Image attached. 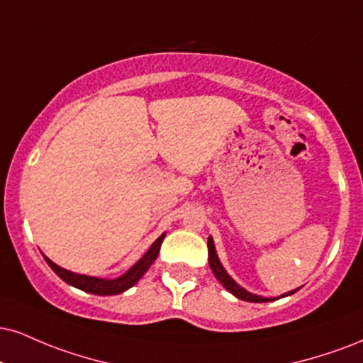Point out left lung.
<instances>
[{
  "label": "left lung",
  "mask_w": 363,
  "mask_h": 363,
  "mask_svg": "<svg viewBox=\"0 0 363 363\" xmlns=\"http://www.w3.org/2000/svg\"><path fill=\"white\" fill-rule=\"evenodd\" d=\"M208 260H209V267H211L213 274H215V277L221 282V286H223L226 291H230L231 294L235 296V298H238L242 301H248V303H267V301H276V298H264V296L252 294V292L243 289L240 284H237L233 281V279H231L230 274L225 270L223 264H221L220 259H218L216 247H215V242H213V237L208 238ZM296 291H298V289L286 292V294H282L281 298H286V296L294 294Z\"/></svg>",
  "instance_id": "left-lung-1"
}]
</instances>
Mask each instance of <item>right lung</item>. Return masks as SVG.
<instances>
[{
  "label": "right lung",
  "instance_id": "right-lung-1",
  "mask_svg": "<svg viewBox=\"0 0 363 363\" xmlns=\"http://www.w3.org/2000/svg\"><path fill=\"white\" fill-rule=\"evenodd\" d=\"M165 238V233L160 235L159 238L152 243L150 248L145 252V255L140 259L137 264H133L132 267L126 270L125 274H121L120 277L116 279H99V277H91V276H82V274H76L71 272V270L62 269L60 265H57L52 262L49 257L43 255L49 267L54 270V272L62 279L64 282H67L69 286L77 287V289L89 292V294H98V296H115V294H121L130 287H133L140 279L143 277V274L150 269V265L154 264L157 255H159L160 245H162Z\"/></svg>",
  "mask_w": 363,
  "mask_h": 363
}]
</instances>
